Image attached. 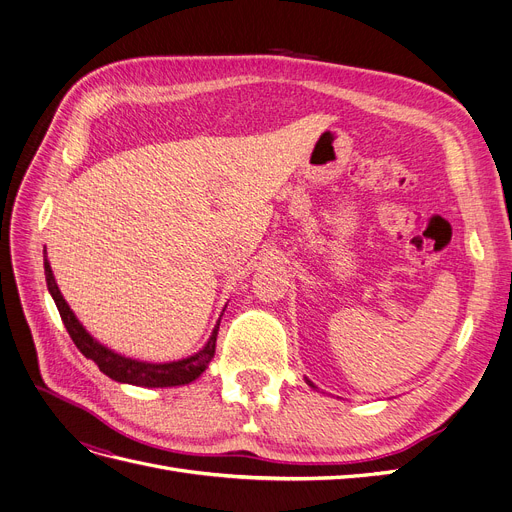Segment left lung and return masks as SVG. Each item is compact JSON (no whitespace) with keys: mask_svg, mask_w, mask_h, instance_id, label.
Masks as SVG:
<instances>
[{"mask_svg":"<svg viewBox=\"0 0 512 512\" xmlns=\"http://www.w3.org/2000/svg\"><path fill=\"white\" fill-rule=\"evenodd\" d=\"M305 383H307V385H309V387H311V389H318V387H316V385H314V383H311V381H309V379H305Z\"/></svg>","mask_w":512,"mask_h":512,"instance_id":"obj_1","label":"left lung"}]
</instances>
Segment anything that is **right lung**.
Wrapping results in <instances>:
<instances>
[{
	"label": "right lung",
	"mask_w": 512,
	"mask_h": 512,
	"mask_svg": "<svg viewBox=\"0 0 512 512\" xmlns=\"http://www.w3.org/2000/svg\"><path fill=\"white\" fill-rule=\"evenodd\" d=\"M43 270H46V282H48V291L60 311V318L64 322V328L69 330V335L77 349L85 355L87 360H92L100 372H104L108 379H113L117 383H127V385H138V387H177V385H188L196 381L201 376L209 362L215 355V341H217V330H219V320L221 314L209 341L201 351H196L194 355H188L184 360L177 362H163V364H154V362H142V360H133L125 358V355L108 349L106 345L98 343L90 332L85 330V326L77 320L73 314V309L69 303L64 301L60 288L56 284V278L52 274L50 261L46 255V247H43ZM226 311V307H224Z\"/></svg>",
	"instance_id": "1"
}]
</instances>
